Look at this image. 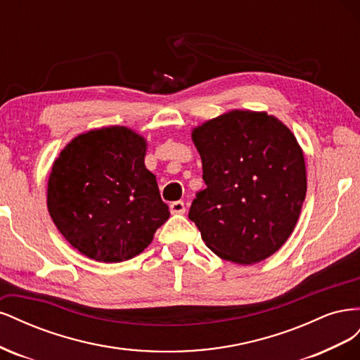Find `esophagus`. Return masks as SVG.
Here are the masks:
<instances>
[{
  "label": "esophagus",
  "mask_w": 360,
  "mask_h": 360,
  "mask_svg": "<svg viewBox=\"0 0 360 360\" xmlns=\"http://www.w3.org/2000/svg\"><path fill=\"white\" fill-rule=\"evenodd\" d=\"M169 210L174 214H183L184 212H186V207H184L183 201H174L169 204Z\"/></svg>",
  "instance_id": "obj_1"
}]
</instances>
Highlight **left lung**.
I'll return each mask as SVG.
<instances>
[{
    "label": "left lung",
    "mask_w": 360,
    "mask_h": 360,
    "mask_svg": "<svg viewBox=\"0 0 360 360\" xmlns=\"http://www.w3.org/2000/svg\"><path fill=\"white\" fill-rule=\"evenodd\" d=\"M205 189L189 219L222 259L254 264L287 242L307 195L303 151L267 112L234 110L192 130Z\"/></svg>",
    "instance_id": "1"
}]
</instances>
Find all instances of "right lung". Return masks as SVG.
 <instances>
[{"mask_svg": "<svg viewBox=\"0 0 360 360\" xmlns=\"http://www.w3.org/2000/svg\"><path fill=\"white\" fill-rule=\"evenodd\" d=\"M147 141L124 126L93 129L61 150L48 180V210L64 238L99 263L136 257L169 217Z\"/></svg>", "mask_w": 360, "mask_h": 360, "instance_id": "obj_1", "label": "right lung"}]
</instances>
